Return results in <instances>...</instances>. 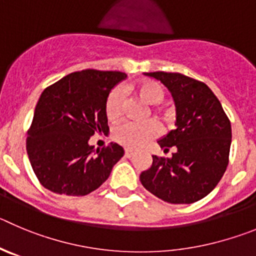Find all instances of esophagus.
Listing matches in <instances>:
<instances>
[{"instance_id": "esophagus-1", "label": "esophagus", "mask_w": 256, "mask_h": 256, "mask_svg": "<svg viewBox=\"0 0 256 256\" xmlns=\"http://www.w3.org/2000/svg\"><path fill=\"white\" fill-rule=\"evenodd\" d=\"M133 154H134V152H133L132 150H126V152H124V156L128 157V158H130V157H132Z\"/></svg>"}]
</instances>
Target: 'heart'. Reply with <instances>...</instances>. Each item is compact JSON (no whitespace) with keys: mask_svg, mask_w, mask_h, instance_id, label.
Here are the masks:
<instances>
[{"mask_svg":"<svg viewBox=\"0 0 256 256\" xmlns=\"http://www.w3.org/2000/svg\"><path fill=\"white\" fill-rule=\"evenodd\" d=\"M137 94L148 104H158L164 99V88L156 82H142L137 86ZM123 91L120 88L112 90L105 102V114L108 119L114 120L122 112ZM161 128L156 120H148L144 123L124 122L118 124L112 130V138L130 150L140 148L148 144L150 140L160 134Z\"/></svg>","mask_w":256,"mask_h":256,"instance_id":"heart-1","label":"heart"}]
</instances>
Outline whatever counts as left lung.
Wrapping results in <instances>:
<instances>
[{
	"mask_svg": "<svg viewBox=\"0 0 256 256\" xmlns=\"http://www.w3.org/2000/svg\"><path fill=\"white\" fill-rule=\"evenodd\" d=\"M161 81L175 102V130L157 140L170 158L152 156L140 180L150 193L171 204H190L210 193L228 165L231 123L206 84L182 74L147 72Z\"/></svg>",
	"mask_w": 256,
	"mask_h": 256,
	"instance_id": "8db88e82",
	"label": "left lung"
}]
</instances>
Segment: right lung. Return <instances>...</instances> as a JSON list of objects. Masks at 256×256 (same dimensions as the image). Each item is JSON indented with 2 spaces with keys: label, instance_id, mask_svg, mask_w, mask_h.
<instances>
[{
  "label": "right lung",
  "instance_id": "1",
  "mask_svg": "<svg viewBox=\"0 0 256 256\" xmlns=\"http://www.w3.org/2000/svg\"><path fill=\"white\" fill-rule=\"evenodd\" d=\"M126 74L116 71L74 72L42 92L28 132L26 151L38 180L48 190L86 196L109 178L124 154L118 144L96 148L95 133H108L105 102Z\"/></svg>",
  "mask_w": 256,
  "mask_h": 256
}]
</instances>
